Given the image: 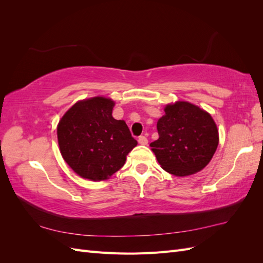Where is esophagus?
I'll use <instances>...</instances> for the list:
<instances>
[{
    "label": "esophagus",
    "instance_id": "1",
    "mask_svg": "<svg viewBox=\"0 0 263 263\" xmlns=\"http://www.w3.org/2000/svg\"><path fill=\"white\" fill-rule=\"evenodd\" d=\"M138 142H139L140 145H147L148 144V139H147L146 136H140L138 138Z\"/></svg>",
    "mask_w": 263,
    "mask_h": 263
}]
</instances>
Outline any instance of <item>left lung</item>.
<instances>
[{
  "mask_svg": "<svg viewBox=\"0 0 263 263\" xmlns=\"http://www.w3.org/2000/svg\"><path fill=\"white\" fill-rule=\"evenodd\" d=\"M157 123L159 138L151 142L161 168L177 177L204 169L218 146V130L212 116L189 102L168 104Z\"/></svg>",
  "mask_w": 263,
  "mask_h": 263,
  "instance_id": "obj_1",
  "label": "left lung"
}]
</instances>
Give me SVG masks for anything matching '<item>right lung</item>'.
I'll return each instance as SVG.
<instances>
[{
    "label": "right lung",
    "instance_id": "1",
    "mask_svg": "<svg viewBox=\"0 0 263 263\" xmlns=\"http://www.w3.org/2000/svg\"><path fill=\"white\" fill-rule=\"evenodd\" d=\"M114 105V101L103 97L79 101L58 124L62 158L83 179H108L137 146L126 123L112 116Z\"/></svg>",
    "mask_w": 263,
    "mask_h": 263
}]
</instances>
